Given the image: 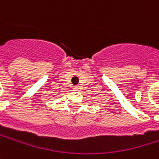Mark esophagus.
<instances>
[{
    "instance_id": "34e87169",
    "label": "esophagus",
    "mask_w": 159,
    "mask_h": 159,
    "mask_svg": "<svg viewBox=\"0 0 159 159\" xmlns=\"http://www.w3.org/2000/svg\"><path fill=\"white\" fill-rule=\"evenodd\" d=\"M73 89L75 90V91H80V87L78 85H76V86H74L73 87Z\"/></svg>"
}]
</instances>
